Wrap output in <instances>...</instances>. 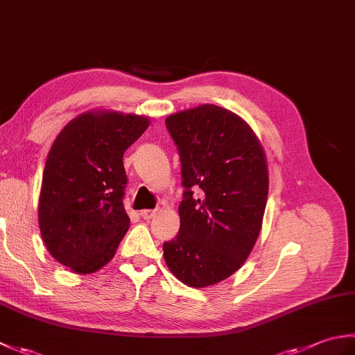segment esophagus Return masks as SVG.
Returning <instances> with one entry per match:
<instances>
[{
  "mask_svg": "<svg viewBox=\"0 0 355 355\" xmlns=\"http://www.w3.org/2000/svg\"><path fill=\"white\" fill-rule=\"evenodd\" d=\"M157 214V210L153 209V210H141L140 212V216L143 218V220H150V218H154Z\"/></svg>",
  "mask_w": 355,
  "mask_h": 355,
  "instance_id": "34e87169",
  "label": "esophagus"
}]
</instances>
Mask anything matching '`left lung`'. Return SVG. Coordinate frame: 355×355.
<instances>
[{
    "mask_svg": "<svg viewBox=\"0 0 355 355\" xmlns=\"http://www.w3.org/2000/svg\"><path fill=\"white\" fill-rule=\"evenodd\" d=\"M182 163L180 232L163 243L183 284L201 288L243 266L259 236L268 197L266 154L243 119L216 105L166 119Z\"/></svg>",
    "mask_w": 355,
    "mask_h": 355,
    "instance_id": "8db88e82",
    "label": "left lung"
}]
</instances>
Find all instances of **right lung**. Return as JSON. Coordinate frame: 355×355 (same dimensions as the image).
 Segmentation results:
<instances>
[{
    "label": "right lung",
    "instance_id": "1",
    "mask_svg": "<svg viewBox=\"0 0 355 355\" xmlns=\"http://www.w3.org/2000/svg\"><path fill=\"white\" fill-rule=\"evenodd\" d=\"M148 126L141 116L85 112L53 143L37 216L47 250L74 273L102 268L128 232L123 154Z\"/></svg>",
    "mask_w": 355,
    "mask_h": 355
}]
</instances>
